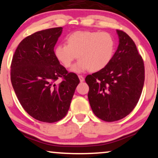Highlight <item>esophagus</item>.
Segmentation results:
<instances>
[{
    "mask_svg": "<svg viewBox=\"0 0 158 158\" xmlns=\"http://www.w3.org/2000/svg\"><path fill=\"white\" fill-rule=\"evenodd\" d=\"M78 77H79V80H80L81 82H83V81H85V78H84V77H82L81 75H79Z\"/></svg>",
    "mask_w": 158,
    "mask_h": 158,
    "instance_id": "obj_1",
    "label": "esophagus"
}]
</instances>
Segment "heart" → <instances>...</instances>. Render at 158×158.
Listing matches in <instances>:
<instances>
[{
  "label": "heart",
  "instance_id": "obj_1",
  "mask_svg": "<svg viewBox=\"0 0 158 158\" xmlns=\"http://www.w3.org/2000/svg\"><path fill=\"white\" fill-rule=\"evenodd\" d=\"M66 44L56 46L54 54L65 68L79 59L71 71L80 73L89 70L97 72L107 66L113 58L115 40L109 33L98 31H76L68 35Z\"/></svg>",
  "mask_w": 158,
  "mask_h": 158
}]
</instances>
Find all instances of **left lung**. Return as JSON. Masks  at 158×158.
Returning <instances> with one entry per match:
<instances>
[{"instance_id":"left-lung-1","label":"left lung","mask_w":158,"mask_h":158,"mask_svg":"<svg viewBox=\"0 0 158 158\" xmlns=\"http://www.w3.org/2000/svg\"><path fill=\"white\" fill-rule=\"evenodd\" d=\"M119 45L104 69L87 75L88 99L95 115L106 122L119 120L133 110L144 83V65L134 41L117 30Z\"/></svg>"}]
</instances>
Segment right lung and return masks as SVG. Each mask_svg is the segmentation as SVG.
<instances>
[{"label":"right lung","mask_w":158,"mask_h":158,"mask_svg":"<svg viewBox=\"0 0 158 158\" xmlns=\"http://www.w3.org/2000/svg\"><path fill=\"white\" fill-rule=\"evenodd\" d=\"M63 27L44 30L19 43L11 65V81L23 109L33 118L55 123L67 114L79 79L54 54ZM59 77L63 81L56 84Z\"/></svg>","instance_id":"1"}]
</instances>
